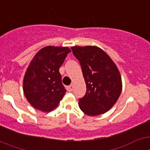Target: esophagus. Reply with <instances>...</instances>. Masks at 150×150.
Wrapping results in <instances>:
<instances>
[{"label": "esophagus", "mask_w": 150, "mask_h": 150, "mask_svg": "<svg viewBox=\"0 0 150 150\" xmlns=\"http://www.w3.org/2000/svg\"><path fill=\"white\" fill-rule=\"evenodd\" d=\"M73 88H74V86H73V85H70V86H68L67 87V89L69 91H72Z\"/></svg>", "instance_id": "34e87169"}]
</instances>
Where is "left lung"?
Listing matches in <instances>:
<instances>
[{
  "instance_id": "obj_1",
  "label": "left lung",
  "mask_w": 150,
  "mask_h": 150,
  "mask_svg": "<svg viewBox=\"0 0 150 150\" xmlns=\"http://www.w3.org/2000/svg\"><path fill=\"white\" fill-rule=\"evenodd\" d=\"M74 55L79 62L86 84V92L79 106L88 116H98L116 104L122 91V79L117 67L97 46H74Z\"/></svg>"
}]
</instances>
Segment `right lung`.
<instances>
[{"label": "right lung", "mask_w": 150, "mask_h": 150, "mask_svg": "<svg viewBox=\"0 0 150 150\" xmlns=\"http://www.w3.org/2000/svg\"><path fill=\"white\" fill-rule=\"evenodd\" d=\"M69 52L71 50L67 47L46 46L30 62L24 77L23 91L35 109L50 112L66 93L59 68Z\"/></svg>", "instance_id": "obj_1"}]
</instances>
